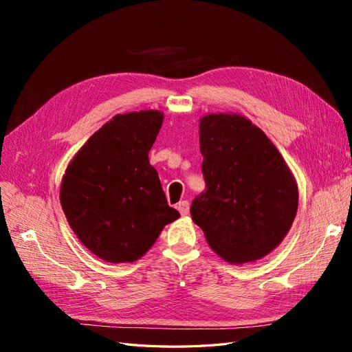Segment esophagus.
<instances>
[{"label":"esophagus","mask_w":352,"mask_h":352,"mask_svg":"<svg viewBox=\"0 0 352 352\" xmlns=\"http://www.w3.org/2000/svg\"><path fill=\"white\" fill-rule=\"evenodd\" d=\"M176 208H177V211L180 212V214L186 216L188 212H189V202L188 201H180L179 204L176 206Z\"/></svg>","instance_id":"34e87169"}]
</instances>
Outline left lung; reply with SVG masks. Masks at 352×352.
<instances>
[{"label": "left lung", "instance_id": "1", "mask_svg": "<svg viewBox=\"0 0 352 352\" xmlns=\"http://www.w3.org/2000/svg\"><path fill=\"white\" fill-rule=\"evenodd\" d=\"M206 192L190 216L221 258H263L296 216L298 188L285 160L261 129L238 114H208L199 123Z\"/></svg>", "mask_w": 352, "mask_h": 352}]
</instances>
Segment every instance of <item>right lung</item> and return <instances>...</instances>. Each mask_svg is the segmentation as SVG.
<instances>
[{"instance_id":"1","label":"right lung","mask_w":352,"mask_h":352,"mask_svg":"<svg viewBox=\"0 0 352 352\" xmlns=\"http://www.w3.org/2000/svg\"><path fill=\"white\" fill-rule=\"evenodd\" d=\"M163 114L154 110L113 117L69 164L60 202L70 228L97 257L132 263L153 247L180 214L168 207L148 151Z\"/></svg>"}]
</instances>
